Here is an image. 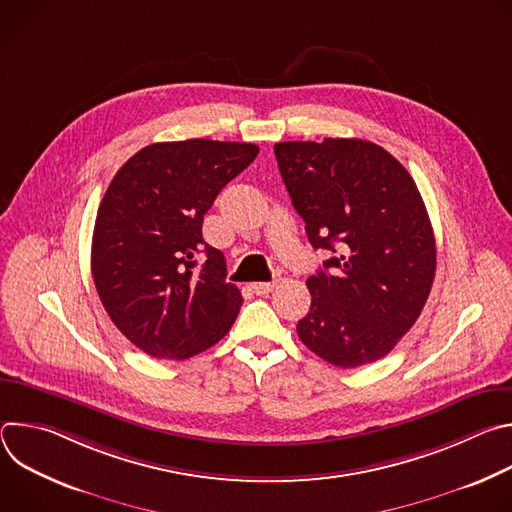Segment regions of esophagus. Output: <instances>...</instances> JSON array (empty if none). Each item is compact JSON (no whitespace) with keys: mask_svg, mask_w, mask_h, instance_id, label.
I'll list each match as a JSON object with an SVG mask.
<instances>
[{"mask_svg":"<svg viewBox=\"0 0 512 512\" xmlns=\"http://www.w3.org/2000/svg\"><path fill=\"white\" fill-rule=\"evenodd\" d=\"M275 287V283H251V289L255 291L257 296H265Z\"/></svg>","mask_w":512,"mask_h":512,"instance_id":"esophagus-1","label":"esophagus"}]
</instances>
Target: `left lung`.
Instances as JSON below:
<instances>
[{"label": "left lung", "mask_w": 512, "mask_h": 512, "mask_svg": "<svg viewBox=\"0 0 512 512\" xmlns=\"http://www.w3.org/2000/svg\"><path fill=\"white\" fill-rule=\"evenodd\" d=\"M308 241L332 257L306 283L302 342L340 369L387 356L419 318L435 275V239L409 172L367 139L275 143Z\"/></svg>", "instance_id": "1"}]
</instances>
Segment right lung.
I'll return each mask as SVG.
<instances>
[{
    "label": "right lung",
    "instance_id": "obj_1",
    "mask_svg": "<svg viewBox=\"0 0 512 512\" xmlns=\"http://www.w3.org/2000/svg\"><path fill=\"white\" fill-rule=\"evenodd\" d=\"M259 154L253 143H152L111 180L95 221L91 269L119 332L154 358L214 346L239 316L225 255L202 239L214 198ZM202 252L207 259L198 268Z\"/></svg>",
    "mask_w": 512,
    "mask_h": 512
}]
</instances>
